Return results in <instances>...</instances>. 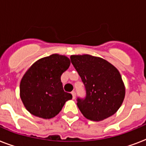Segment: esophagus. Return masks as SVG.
Instances as JSON below:
<instances>
[{
    "mask_svg": "<svg viewBox=\"0 0 146 146\" xmlns=\"http://www.w3.org/2000/svg\"><path fill=\"white\" fill-rule=\"evenodd\" d=\"M71 94H72V96H73V99H75V98H76V92H75L73 91L72 92H71Z\"/></svg>",
    "mask_w": 146,
    "mask_h": 146,
    "instance_id": "esophagus-1",
    "label": "esophagus"
}]
</instances>
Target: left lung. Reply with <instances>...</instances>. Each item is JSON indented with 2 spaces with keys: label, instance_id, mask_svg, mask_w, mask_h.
Here are the masks:
<instances>
[{
  "label": "left lung",
  "instance_id": "8db88e82",
  "mask_svg": "<svg viewBox=\"0 0 146 146\" xmlns=\"http://www.w3.org/2000/svg\"><path fill=\"white\" fill-rule=\"evenodd\" d=\"M70 60L86 89V97L77 98L83 116L101 121L114 114L125 97L124 84L117 69L105 60L89 54L72 55Z\"/></svg>",
  "mask_w": 146,
  "mask_h": 146
}]
</instances>
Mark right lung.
Wrapping results in <instances>:
<instances>
[{
    "label": "right lung",
    "instance_id": "obj_1",
    "mask_svg": "<svg viewBox=\"0 0 146 146\" xmlns=\"http://www.w3.org/2000/svg\"><path fill=\"white\" fill-rule=\"evenodd\" d=\"M70 65L64 55L54 54L34 63L20 82V98L33 115L50 119L59 113L72 95L64 92L60 76Z\"/></svg>",
    "mask_w": 146,
    "mask_h": 146
}]
</instances>
